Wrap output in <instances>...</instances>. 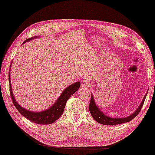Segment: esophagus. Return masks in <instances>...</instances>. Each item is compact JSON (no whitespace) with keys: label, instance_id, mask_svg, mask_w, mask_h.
<instances>
[{"label":"esophagus","instance_id":"34e87169","mask_svg":"<svg viewBox=\"0 0 155 155\" xmlns=\"http://www.w3.org/2000/svg\"><path fill=\"white\" fill-rule=\"evenodd\" d=\"M81 84L83 87H89L91 86V82L88 80H83L82 82H81Z\"/></svg>","mask_w":155,"mask_h":155}]
</instances>
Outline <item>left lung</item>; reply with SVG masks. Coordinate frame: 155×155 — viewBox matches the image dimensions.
<instances>
[{
  "label": "left lung",
  "instance_id": "left-lung-1",
  "mask_svg": "<svg viewBox=\"0 0 155 155\" xmlns=\"http://www.w3.org/2000/svg\"><path fill=\"white\" fill-rule=\"evenodd\" d=\"M146 97V95L144 96L140 106H139V108L135 110V112L132 114L131 115L125 118H111L110 117H108L104 115L102 112H101V110L98 108L97 106H96L95 101L94 100V98H93V95H91V101L89 106H88V108H89L91 116L93 117V119H94L97 122L104 124V125H117V124H121L128 122V121L133 120V118H135L141 111L142 106L143 105L144 101H145Z\"/></svg>",
  "mask_w": 155,
  "mask_h": 155
}]
</instances>
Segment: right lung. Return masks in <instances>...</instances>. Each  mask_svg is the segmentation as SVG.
<instances>
[{
	"label": "right lung",
	"mask_w": 155,
	"mask_h": 155,
	"mask_svg": "<svg viewBox=\"0 0 155 155\" xmlns=\"http://www.w3.org/2000/svg\"><path fill=\"white\" fill-rule=\"evenodd\" d=\"M35 38V37L30 38L27 39L23 42L29 41V40ZM9 90H10V95H11L12 100L13 101L14 105L15 107L17 108V110L19 111L22 115H23L25 118L27 120L33 121L34 123L38 124H50L55 122V121L58 120L60 117V116L62 115L64 112V107L66 106L67 101L69 99V97L73 94L79 89L80 82H77L74 84H72L69 87L65 88L64 91L62 93L59 98L58 99L54 105L51 107L48 108L47 110L42 111V112H31V111L27 110L26 109L21 107L18 104L15 98L14 97L13 93H12L11 82H10V75L9 73Z\"/></svg>",
	"instance_id": "1"
}]
</instances>
